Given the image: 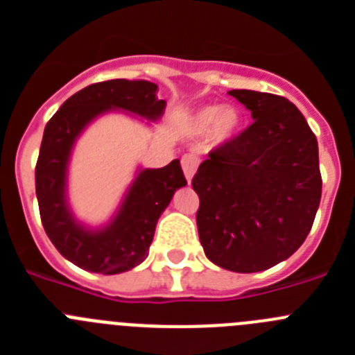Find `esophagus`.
I'll return each instance as SVG.
<instances>
[{
    "instance_id": "34e87169",
    "label": "esophagus",
    "mask_w": 355,
    "mask_h": 355,
    "mask_svg": "<svg viewBox=\"0 0 355 355\" xmlns=\"http://www.w3.org/2000/svg\"><path fill=\"white\" fill-rule=\"evenodd\" d=\"M181 167H183L184 178H187V181L190 183V181H192V178H193V174H196L197 167H199V159H197L196 156H192V155L183 156V159H181Z\"/></svg>"
}]
</instances>
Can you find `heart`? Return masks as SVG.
I'll return each mask as SVG.
<instances>
[{
  "label": "heart",
  "instance_id": "b5f03b06",
  "mask_svg": "<svg viewBox=\"0 0 355 355\" xmlns=\"http://www.w3.org/2000/svg\"><path fill=\"white\" fill-rule=\"evenodd\" d=\"M238 124H240V117H238L236 110L229 108V106L213 105L197 110L190 121V130L199 137L213 133L216 140L225 142L236 133Z\"/></svg>",
  "mask_w": 355,
  "mask_h": 355
}]
</instances>
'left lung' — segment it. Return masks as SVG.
Wrapping results in <instances>:
<instances>
[{"label":"left lung","instance_id":"1","mask_svg":"<svg viewBox=\"0 0 355 355\" xmlns=\"http://www.w3.org/2000/svg\"><path fill=\"white\" fill-rule=\"evenodd\" d=\"M254 122L200 163L197 227L209 261L261 272L284 261L311 231L322 197L318 142L286 97L231 90Z\"/></svg>","mask_w":355,"mask_h":355}]
</instances>
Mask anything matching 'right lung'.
<instances>
[{
    "label": "right lung",
    "instance_id": "add662e5",
    "mask_svg": "<svg viewBox=\"0 0 355 355\" xmlns=\"http://www.w3.org/2000/svg\"><path fill=\"white\" fill-rule=\"evenodd\" d=\"M158 85L146 80H108L71 96L44 130L35 167L40 220L56 250L83 270L121 274L149 254L159 215L187 180L180 159L162 168H144L106 227L89 229L74 220L67 205V165L81 131L110 110H124L158 121L167 103L156 97Z\"/></svg>",
    "mask_w": 355,
    "mask_h": 355
}]
</instances>
